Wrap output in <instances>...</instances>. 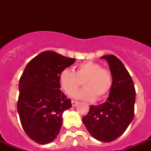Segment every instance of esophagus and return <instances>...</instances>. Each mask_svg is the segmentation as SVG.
<instances>
[{
    "label": "esophagus",
    "instance_id": "obj_1",
    "mask_svg": "<svg viewBox=\"0 0 151 151\" xmlns=\"http://www.w3.org/2000/svg\"><path fill=\"white\" fill-rule=\"evenodd\" d=\"M71 103H72V106H75L78 103V101H75V100H72L71 101Z\"/></svg>",
    "mask_w": 151,
    "mask_h": 151
}]
</instances>
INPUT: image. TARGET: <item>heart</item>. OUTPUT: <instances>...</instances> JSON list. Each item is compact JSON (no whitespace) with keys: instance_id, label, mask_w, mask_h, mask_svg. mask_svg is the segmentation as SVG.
I'll return each mask as SVG.
<instances>
[{"instance_id":"1","label":"heart","mask_w":151,"mask_h":151,"mask_svg":"<svg viewBox=\"0 0 151 151\" xmlns=\"http://www.w3.org/2000/svg\"><path fill=\"white\" fill-rule=\"evenodd\" d=\"M59 81L62 89L68 95L73 94L83 82L85 88L73 93V96L86 101H93L96 98L103 99L109 94L113 86L111 72L94 61L78 64L74 72L64 69L59 73Z\"/></svg>"}]
</instances>
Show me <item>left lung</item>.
Returning a JSON list of instances; mask_svg holds the SVG:
<instances>
[{
	"instance_id": "left-lung-1",
	"label": "left lung",
	"mask_w": 151,
	"mask_h": 151,
	"mask_svg": "<svg viewBox=\"0 0 151 151\" xmlns=\"http://www.w3.org/2000/svg\"><path fill=\"white\" fill-rule=\"evenodd\" d=\"M108 62L113 76V86L107 100L90 106L82 122L92 137L109 143L121 136L134 117L136 89L129 71L114 55L101 57Z\"/></svg>"
}]
</instances>
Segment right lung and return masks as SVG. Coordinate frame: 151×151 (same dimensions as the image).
Wrapping results in <instances>:
<instances>
[{"label":"right lung","mask_w":151,"mask_h":151,"mask_svg":"<svg viewBox=\"0 0 151 151\" xmlns=\"http://www.w3.org/2000/svg\"><path fill=\"white\" fill-rule=\"evenodd\" d=\"M75 63L52 51H46L31 59L19 80L17 110L26 134L39 144L54 140L63 124L64 110L71 100L59 89L62 70Z\"/></svg>","instance_id":"1"}]
</instances>
